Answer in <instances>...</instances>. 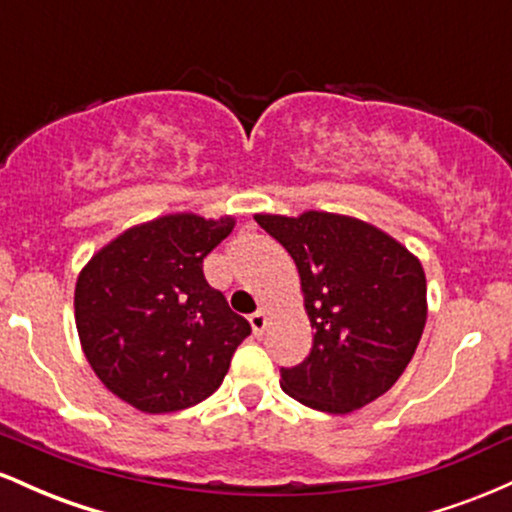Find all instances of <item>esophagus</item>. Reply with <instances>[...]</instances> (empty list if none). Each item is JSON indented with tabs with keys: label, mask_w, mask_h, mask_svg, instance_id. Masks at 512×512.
I'll return each mask as SVG.
<instances>
[{
	"label": "esophagus",
	"mask_w": 512,
	"mask_h": 512,
	"mask_svg": "<svg viewBox=\"0 0 512 512\" xmlns=\"http://www.w3.org/2000/svg\"><path fill=\"white\" fill-rule=\"evenodd\" d=\"M250 325H252V332L260 337V334H264V330H267L269 325V313L267 310H257L255 315H250Z\"/></svg>",
	"instance_id": "1"
}]
</instances>
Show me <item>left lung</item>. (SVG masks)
<instances>
[{
	"label": "left lung",
	"mask_w": 512,
	"mask_h": 512,
	"mask_svg": "<svg viewBox=\"0 0 512 512\" xmlns=\"http://www.w3.org/2000/svg\"><path fill=\"white\" fill-rule=\"evenodd\" d=\"M293 257L313 346L281 368V387L305 407L349 414L385 395L409 366L426 325V274L380 228L330 211L255 214Z\"/></svg>",
	"instance_id": "obj_1"
}]
</instances>
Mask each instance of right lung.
Here are the masks:
<instances>
[{
    "instance_id": "right-lung-1",
    "label": "right lung",
    "mask_w": 512,
    "mask_h": 512,
    "mask_svg": "<svg viewBox=\"0 0 512 512\" xmlns=\"http://www.w3.org/2000/svg\"><path fill=\"white\" fill-rule=\"evenodd\" d=\"M233 216L168 214L127 228L76 279L74 317L93 373L144 414L214 395L250 325L204 279Z\"/></svg>"
}]
</instances>
